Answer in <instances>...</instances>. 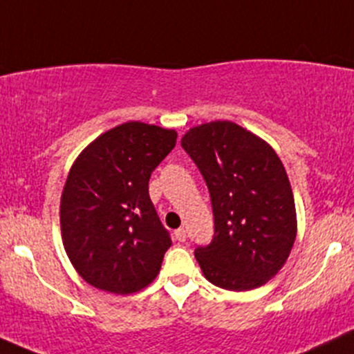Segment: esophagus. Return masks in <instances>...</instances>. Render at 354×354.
<instances>
[{"label": "esophagus", "mask_w": 354, "mask_h": 354, "mask_svg": "<svg viewBox=\"0 0 354 354\" xmlns=\"http://www.w3.org/2000/svg\"><path fill=\"white\" fill-rule=\"evenodd\" d=\"M174 236H176L178 241H187V231L183 227H180V230L174 231Z\"/></svg>", "instance_id": "obj_1"}]
</instances>
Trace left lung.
Returning <instances> with one entry per match:
<instances>
[{
    "label": "left lung",
    "instance_id": "1",
    "mask_svg": "<svg viewBox=\"0 0 354 354\" xmlns=\"http://www.w3.org/2000/svg\"><path fill=\"white\" fill-rule=\"evenodd\" d=\"M185 149L205 180L214 238L195 248L203 276L230 291L272 279L296 238V210L283 162L262 138L231 121L192 128Z\"/></svg>",
    "mask_w": 354,
    "mask_h": 354
}]
</instances>
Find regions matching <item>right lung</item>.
Masks as SVG:
<instances>
[{
    "label": "right lung",
    "mask_w": 354,
    "mask_h": 354,
    "mask_svg": "<svg viewBox=\"0 0 354 354\" xmlns=\"http://www.w3.org/2000/svg\"><path fill=\"white\" fill-rule=\"evenodd\" d=\"M174 145V130L130 121L95 138L71 166L59 205L63 245L94 288L130 295L156 279L171 234L149 180Z\"/></svg>",
    "instance_id": "obj_1"
}]
</instances>
